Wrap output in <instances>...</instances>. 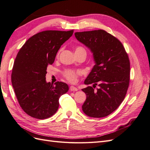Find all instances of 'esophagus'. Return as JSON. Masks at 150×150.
I'll return each instance as SVG.
<instances>
[{"mask_svg":"<svg viewBox=\"0 0 150 150\" xmlns=\"http://www.w3.org/2000/svg\"><path fill=\"white\" fill-rule=\"evenodd\" d=\"M70 90L71 91H78V88H76V87H74V86H70Z\"/></svg>","mask_w":150,"mask_h":150,"instance_id":"1","label":"esophagus"}]
</instances>
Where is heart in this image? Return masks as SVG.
Wrapping results in <instances>:
<instances>
[{
  "label": "heart",
  "mask_w": 150,
  "mask_h": 150,
  "mask_svg": "<svg viewBox=\"0 0 150 150\" xmlns=\"http://www.w3.org/2000/svg\"><path fill=\"white\" fill-rule=\"evenodd\" d=\"M81 51L86 52L85 49L82 47L78 46L76 48L75 52H78ZM80 74L81 72L79 71H75L72 69H67L64 72L65 78L69 81V82L72 83H74L76 82L77 80H78V77L79 75H80Z\"/></svg>",
  "instance_id": "1"
}]
</instances>
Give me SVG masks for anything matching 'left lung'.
<instances>
[{"mask_svg":"<svg viewBox=\"0 0 150 150\" xmlns=\"http://www.w3.org/2000/svg\"><path fill=\"white\" fill-rule=\"evenodd\" d=\"M77 40L93 53L95 65L84 81L85 84L98 85L82 89L86 99L82 106L91 117L108 116L119 107L129 83L130 63L120 40L104 30L75 33Z\"/></svg>","mask_w":150,"mask_h":150,"instance_id":"1","label":"left lung"}]
</instances>
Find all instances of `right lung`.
Here are the masks:
<instances>
[{"instance_id": "right-lung-1", "label": "right lung", "mask_w": 150, "mask_h": 150, "mask_svg": "<svg viewBox=\"0 0 150 150\" xmlns=\"http://www.w3.org/2000/svg\"><path fill=\"white\" fill-rule=\"evenodd\" d=\"M73 33V30L40 32L27 40L18 52L12 84L21 107L31 117L44 120L54 115L59 98L69 90L65 83H47L46 75L48 65L53 64L59 49Z\"/></svg>"}]
</instances>
